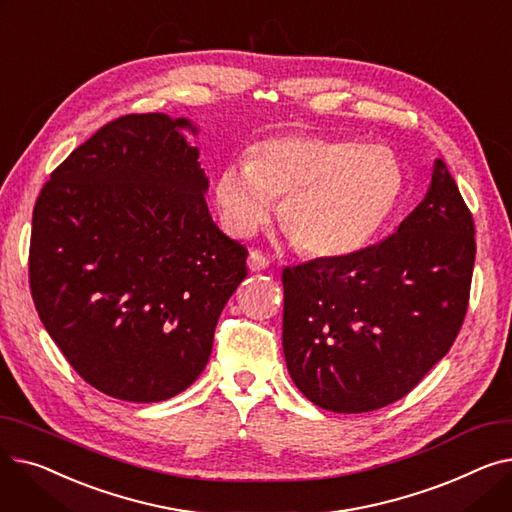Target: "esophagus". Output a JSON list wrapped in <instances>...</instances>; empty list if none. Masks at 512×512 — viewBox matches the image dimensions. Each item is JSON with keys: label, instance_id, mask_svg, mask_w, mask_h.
<instances>
[{"label": "esophagus", "instance_id": "obj_1", "mask_svg": "<svg viewBox=\"0 0 512 512\" xmlns=\"http://www.w3.org/2000/svg\"><path fill=\"white\" fill-rule=\"evenodd\" d=\"M267 265H270V259H267L261 251L253 249L249 253V270L251 272H263V270H267Z\"/></svg>", "mask_w": 512, "mask_h": 512}]
</instances>
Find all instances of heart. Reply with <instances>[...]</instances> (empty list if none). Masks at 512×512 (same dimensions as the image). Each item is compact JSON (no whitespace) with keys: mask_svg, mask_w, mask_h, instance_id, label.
<instances>
[{"mask_svg":"<svg viewBox=\"0 0 512 512\" xmlns=\"http://www.w3.org/2000/svg\"><path fill=\"white\" fill-rule=\"evenodd\" d=\"M405 188L390 147L324 134H280L251 147L247 166L215 178V203L234 236L253 234L282 199L278 218L309 257H346L378 234Z\"/></svg>","mask_w":512,"mask_h":512,"instance_id":"b5f03b06","label":"heart"}]
</instances>
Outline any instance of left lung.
Here are the masks:
<instances>
[{"mask_svg": "<svg viewBox=\"0 0 512 512\" xmlns=\"http://www.w3.org/2000/svg\"><path fill=\"white\" fill-rule=\"evenodd\" d=\"M473 263V215L438 159L425 199L396 232L346 257L284 267L292 382L334 413L407 396L461 332Z\"/></svg>", "mask_w": 512, "mask_h": 512, "instance_id": "1", "label": "left lung"}]
</instances>
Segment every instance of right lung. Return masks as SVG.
<instances>
[{
    "mask_svg": "<svg viewBox=\"0 0 512 512\" xmlns=\"http://www.w3.org/2000/svg\"><path fill=\"white\" fill-rule=\"evenodd\" d=\"M188 120L126 114L76 147L33 211L29 282L66 361L99 392L166 400L205 369L249 251L213 224Z\"/></svg>",
    "mask_w": 512,
    "mask_h": 512,
    "instance_id": "1",
    "label": "right lung"
}]
</instances>
